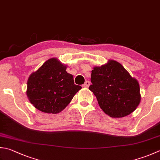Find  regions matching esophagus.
Returning <instances> with one entry per match:
<instances>
[{
	"label": "esophagus",
	"instance_id": "34e87169",
	"mask_svg": "<svg viewBox=\"0 0 160 160\" xmlns=\"http://www.w3.org/2000/svg\"><path fill=\"white\" fill-rule=\"evenodd\" d=\"M89 85H90V82L89 81H86L85 82H84V84H83V87H86V88H87V87H89Z\"/></svg>",
	"mask_w": 160,
	"mask_h": 160
}]
</instances>
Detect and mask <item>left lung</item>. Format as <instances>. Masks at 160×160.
I'll return each mask as SVG.
<instances>
[{"mask_svg": "<svg viewBox=\"0 0 160 160\" xmlns=\"http://www.w3.org/2000/svg\"><path fill=\"white\" fill-rule=\"evenodd\" d=\"M89 89L93 93L102 111L112 118L130 114L141 101L139 84L119 62L109 59L94 67Z\"/></svg>", "mask_w": 160, "mask_h": 160, "instance_id": "obj_1", "label": "left lung"}]
</instances>
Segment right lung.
Returning <instances> with one entry per match:
<instances>
[{"label":"right lung","instance_id":"obj_1","mask_svg":"<svg viewBox=\"0 0 160 160\" xmlns=\"http://www.w3.org/2000/svg\"><path fill=\"white\" fill-rule=\"evenodd\" d=\"M67 65L53 58L30 74L26 94L34 108L45 113H59L82 89L74 84L73 76L67 73Z\"/></svg>","mask_w":160,"mask_h":160}]
</instances>
